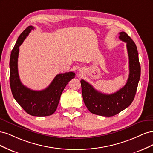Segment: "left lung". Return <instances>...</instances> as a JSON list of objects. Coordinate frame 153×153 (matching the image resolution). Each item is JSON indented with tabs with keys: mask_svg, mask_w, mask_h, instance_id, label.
I'll use <instances>...</instances> for the list:
<instances>
[{
	"mask_svg": "<svg viewBox=\"0 0 153 153\" xmlns=\"http://www.w3.org/2000/svg\"><path fill=\"white\" fill-rule=\"evenodd\" d=\"M119 39L126 43L129 74L126 85L113 94H103L81 80L82 94L87 109L94 114L111 117L130 105L135 98L140 77V64L135 43L126 32H119Z\"/></svg>",
	"mask_w": 153,
	"mask_h": 153,
	"instance_id": "1",
	"label": "left lung"
}]
</instances>
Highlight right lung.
I'll return each mask as SVG.
<instances>
[{"mask_svg": "<svg viewBox=\"0 0 153 153\" xmlns=\"http://www.w3.org/2000/svg\"><path fill=\"white\" fill-rule=\"evenodd\" d=\"M34 27L29 26L22 32L11 53L10 87L14 98L25 112L32 116L43 117L53 114L56 110L60 98L68 82L75 78L74 72L60 73L51 84L42 91H33L22 84L18 71L19 47Z\"/></svg>", "mask_w": 153, "mask_h": 153, "instance_id": "add662e5", "label": "right lung"}]
</instances>
